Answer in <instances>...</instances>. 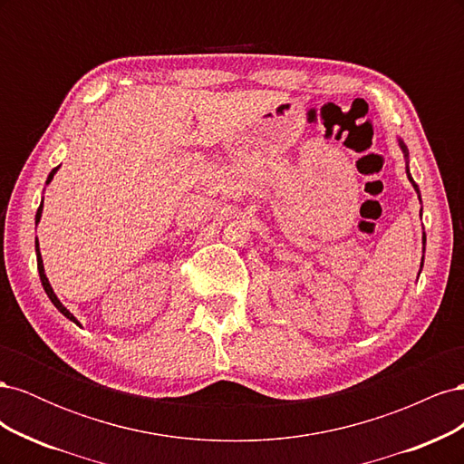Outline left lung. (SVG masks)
Listing matches in <instances>:
<instances>
[{
	"label": "left lung",
	"mask_w": 464,
	"mask_h": 464,
	"mask_svg": "<svg viewBox=\"0 0 464 464\" xmlns=\"http://www.w3.org/2000/svg\"><path fill=\"white\" fill-rule=\"evenodd\" d=\"M401 149H402V152H404V157H409V150H406V145H404L402 141H401ZM406 174H409V170H406ZM409 179L412 181V186H414V189L418 191V186L414 184V179H412V176H411V174H409ZM424 240H426V236H424Z\"/></svg>",
	"instance_id": "8db88e82"
}]
</instances>
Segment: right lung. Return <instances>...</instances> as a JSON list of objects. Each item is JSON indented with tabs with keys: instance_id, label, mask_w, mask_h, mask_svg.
I'll return each mask as SVG.
<instances>
[{
	"instance_id": "obj_1",
	"label": "right lung",
	"mask_w": 464,
	"mask_h": 464,
	"mask_svg": "<svg viewBox=\"0 0 464 464\" xmlns=\"http://www.w3.org/2000/svg\"><path fill=\"white\" fill-rule=\"evenodd\" d=\"M55 170H58V168H53V170L50 172V176H48V181L53 178V174H55ZM48 181H46V184H48ZM40 215H42V205L38 207V210H36V222L40 220ZM36 257H38V273H40V280H42V286H44V290H46V294H48V298L52 300V304L55 305V307H58V310L67 317V319H72L73 323H77V319L72 315V314H69L67 310H65V307L62 305V302L58 300V296H55V294H53V290H52V286H50V283H48V278H46V275H44V265H42V257H40V251H38V242H36ZM77 325H79V323H77Z\"/></svg>"
}]
</instances>
